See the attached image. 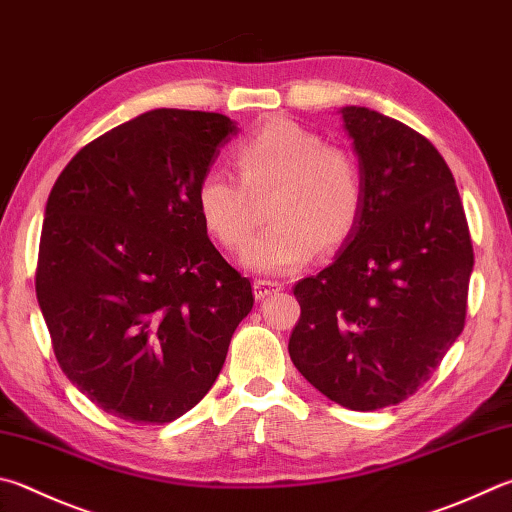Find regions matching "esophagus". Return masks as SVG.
I'll list each match as a JSON object with an SVG mask.
<instances>
[{
    "label": "esophagus",
    "mask_w": 512,
    "mask_h": 512,
    "mask_svg": "<svg viewBox=\"0 0 512 512\" xmlns=\"http://www.w3.org/2000/svg\"><path fill=\"white\" fill-rule=\"evenodd\" d=\"M282 288V284L277 282H271V280H255L253 282V291H255V297L257 300H264V297L277 293Z\"/></svg>",
    "instance_id": "obj_1"
}]
</instances>
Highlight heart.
Here are the masks:
<instances>
[{
    "label": "heart",
    "instance_id": "b5f03b06",
    "mask_svg": "<svg viewBox=\"0 0 512 512\" xmlns=\"http://www.w3.org/2000/svg\"><path fill=\"white\" fill-rule=\"evenodd\" d=\"M241 183L224 170H208L194 203L201 224L221 246L239 250L255 228V203L273 192L268 217L275 224L246 248L244 264L277 275L304 266L322 250H336L358 226L365 185L347 150L288 118H271L235 147Z\"/></svg>",
    "mask_w": 512,
    "mask_h": 512
}]
</instances>
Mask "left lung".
Instances as JSON below:
<instances>
[{"instance_id":"left-lung-1","label":"left lung","mask_w":512,"mask_h":512,"mask_svg":"<svg viewBox=\"0 0 512 512\" xmlns=\"http://www.w3.org/2000/svg\"><path fill=\"white\" fill-rule=\"evenodd\" d=\"M365 201L336 262L295 284L297 371L356 412L398 405L430 380L466 324L475 266L454 176L425 136L342 107Z\"/></svg>"}]
</instances>
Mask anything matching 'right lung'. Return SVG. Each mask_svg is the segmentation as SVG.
<instances>
[{
	"mask_svg": "<svg viewBox=\"0 0 512 512\" xmlns=\"http://www.w3.org/2000/svg\"><path fill=\"white\" fill-rule=\"evenodd\" d=\"M237 132L154 109L82 147L55 181L35 293L64 374L129 423L163 425L215 385L253 288L208 239L201 176Z\"/></svg>",
	"mask_w": 512,
	"mask_h": 512,
	"instance_id": "1",
	"label": "right lung"
}]
</instances>
